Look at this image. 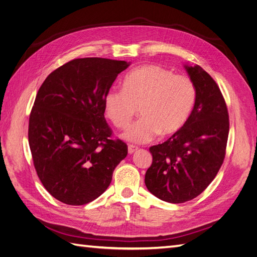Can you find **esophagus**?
<instances>
[{
	"label": "esophagus",
	"mask_w": 257,
	"mask_h": 257,
	"mask_svg": "<svg viewBox=\"0 0 257 257\" xmlns=\"http://www.w3.org/2000/svg\"><path fill=\"white\" fill-rule=\"evenodd\" d=\"M137 149H138V148H137V147H135V146H133V145H130V146L127 147V151H128V153H130V154L134 153L135 151H137Z\"/></svg>",
	"instance_id": "34e87169"
}]
</instances>
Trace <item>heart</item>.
<instances>
[{
	"label": "heart",
	"mask_w": 257,
	"mask_h": 257,
	"mask_svg": "<svg viewBox=\"0 0 257 257\" xmlns=\"http://www.w3.org/2000/svg\"><path fill=\"white\" fill-rule=\"evenodd\" d=\"M195 98V85L189 77L148 64L126 75L123 90L108 91L104 108L107 118L118 128L128 125L138 108L142 118L128 126L122 137L143 144L158 134L165 137L177 133L190 116Z\"/></svg>",
	"instance_id": "obj_1"
}]
</instances>
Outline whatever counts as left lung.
<instances>
[{
    "mask_svg": "<svg viewBox=\"0 0 257 257\" xmlns=\"http://www.w3.org/2000/svg\"><path fill=\"white\" fill-rule=\"evenodd\" d=\"M184 68L196 90L193 110L177 133L150 148L152 164L145 176L149 192L172 204L195 198L212 182L229 132L227 107L212 77L199 65Z\"/></svg>",
    "mask_w": 257,
    "mask_h": 257,
    "instance_id": "left-lung-1",
    "label": "left lung"
}]
</instances>
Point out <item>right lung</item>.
Returning <instances> with one entry per match:
<instances>
[{
  "instance_id": "1",
  "label": "right lung",
  "mask_w": 257,
  "mask_h": 257,
  "mask_svg": "<svg viewBox=\"0 0 257 257\" xmlns=\"http://www.w3.org/2000/svg\"><path fill=\"white\" fill-rule=\"evenodd\" d=\"M130 62L75 59L41 85L30 114L29 145L40 180L66 205L91 203L109 186L127 146L112 141L104 98Z\"/></svg>"
}]
</instances>
